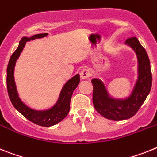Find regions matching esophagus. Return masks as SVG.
I'll use <instances>...</instances> for the list:
<instances>
[{"label":"esophagus","mask_w":157,"mask_h":157,"mask_svg":"<svg viewBox=\"0 0 157 157\" xmlns=\"http://www.w3.org/2000/svg\"><path fill=\"white\" fill-rule=\"evenodd\" d=\"M90 71L87 69H84L80 71V78L82 79V80H84V79H88V77H90Z\"/></svg>","instance_id":"1"}]
</instances>
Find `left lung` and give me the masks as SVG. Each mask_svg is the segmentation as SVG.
Returning a JSON list of instances; mask_svg holds the SVG:
<instances>
[{
  "label": "left lung",
  "instance_id": "1",
  "mask_svg": "<svg viewBox=\"0 0 157 157\" xmlns=\"http://www.w3.org/2000/svg\"><path fill=\"white\" fill-rule=\"evenodd\" d=\"M126 44L134 50L138 62V77L131 95L126 99L110 96L100 79H92V101L95 110L107 119L120 121L133 117L146 99L152 87L150 62L144 48L136 37L129 38Z\"/></svg>",
  "mask_w": 157,
  "mask_h": 157
}]
</instances>
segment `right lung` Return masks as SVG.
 <instances>
[{
  "label": "right lung",
  "mask_w": 157,
  "mask_h": 157,
  "mask_svg": "<svg viewBox=\"0 0 157 157\" xmlns=\"http://www.w3.org/2000/svg\"><path fill=\"white\" fill-rule=\"evenodd\" d=\"M46 35H47V33L38 34V35L31 36V38H22L19 43V46L9 59L8 67H7L6 82L9 99L15 108L31 122L41 126L49 127L61 122L69 114V109H70L71 97H72L74 89L77 88L80 83V75H75L74 77H72L70 80L65 83L62 88V92L60 93L57 103L54 107L46 111H36L26 106L19 97L14 80L15 65L20 57V53L24 50L26 43L28 41L34 40L35 39L46 37Z\"/></svg>",
  "instance_id": "add662e5"
}]
</instances>
